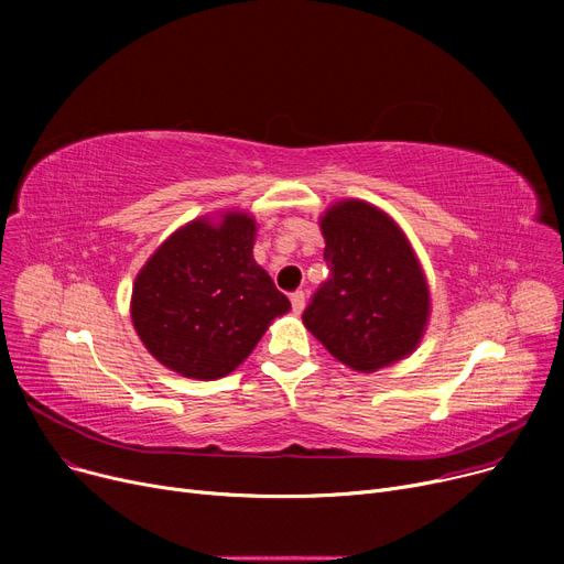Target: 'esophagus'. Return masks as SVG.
Instances as JSON below:
<instances>
[{"instance_id": "34e87169", "label": "esophagus", "mask_w": 564, "mask_h": 564, "mask_svg": "<svg viewBox=\"0 0 564 564\" xmlns=\"http://www.w3.org/2000/svg\"><path fill=\"white\" fill-rule=\"evenodd\" d=\"M290 302H292V313H294V315H302V313H304V308H306L304 292H294L292 297H290Z\"/></svg>"}]
</instances>
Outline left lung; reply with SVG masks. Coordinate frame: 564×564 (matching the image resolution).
I'll return each instance as SVG.
<instances>
[{
	"label": "left lung",
	"mask_w": 564,
	"mask_h": 564,
	"mask_svg": "<svg viewBox=\"0 0 564 564\" xmlns=\"http://www.w3.org/2000/svg\"><path fill=\"white\" fill-rule=\"evenodd\" d=\"M332 279L304 311V327L343 366L375 372L421 345L432 297L423 264L381 207L343 198L319 217Z\"/></svg>",
	"instance_id": "obj_1"
}]
</instances>
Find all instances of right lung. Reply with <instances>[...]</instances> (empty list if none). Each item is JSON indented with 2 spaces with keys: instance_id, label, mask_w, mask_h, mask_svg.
I'll return each instance as SVG.
<instances>
[{
  "instance_id": "add662e5",
  "label": "right lung",
  "mask_w": 564,
  "mask_h": 564,
  "mask_svg": "<svg viewBox=\"0 0 564 564\" xmlns=\"http://www.w3.org/2000/svg\"><path fill=\"white\" fill-rule=\"evenodd\" d=\"M258 224L242 210L173 230L139 270L130 315L143 347L169 370L200 381L230 375L270 324L290 311L253 260Z\"/></svg>"
}]
</instances>
